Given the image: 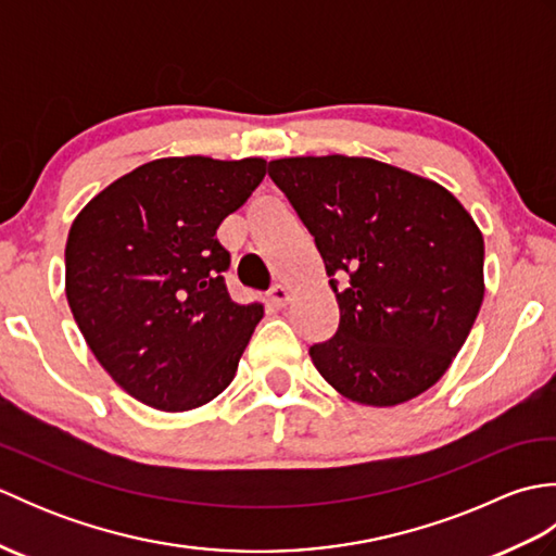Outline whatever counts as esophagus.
<instances>
[{"label": "esophagus", "instance_id": "obj_1", "mask_svg": "<svg viewBox=\"0 0 556 556\" xmlns=\"http://www.w3.org/2000/svg\"><path fill=\"white\" fill-rule=\"evenodd\" d=\"M289 299H291V291H289V287H285V285H275L269 289V301L275 303V305H287L289 303Z\"/></svg>", "mask_w": 556, "mask_h": 556}]
</instances>
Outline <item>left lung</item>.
<instances>
[{
    "instance_id": "obj_1",
    "label": "left lung",
    "mask_w": 556,
    "mask_h": 556,
    "mask_svg": "<svg viewBox=\"0 0 556 556\" xmlns=\"http://www.w3.org/2000/svg\"><path fill=\"white\" fill-rule=\"evenodd\" d=\"M269 179L313 233L337 293V332L311 346L317 372L363 406L428 392L485 296L473 217L444 186L370 157L271 160Z\"/></svg>"
}]
</instances>
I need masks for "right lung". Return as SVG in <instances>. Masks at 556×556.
Masks as SVG:
<instances>
[{"mask_svg": "<svg viewBox=\"0 0 556 556\" xmlns=\"http://www.w3.org/2000/svg\"><path fill=\"white\" fill-rule=\"evenodd\" d=\"M263 157H162L128 172L78 212L66 241V299L112 380L157 410L222 394L263 320L233 303L215 239L265 179Z\"/></svg>", "mask_w": 556, "mask_h": 556, "instance_id": "obj_1", "label": "right lung"}]
</instances>
